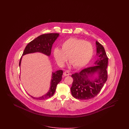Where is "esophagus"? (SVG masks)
Instances as JSON below:
<instances>
[{"mask_svg":"<svg viewBox=\"0 0 129 129\" xmlns=\"http://www.w3.org/2000/svg\"><path fill=\"white\" fill-rule=\"evenodd\" d=\"M70 75V73H69V71H65L64 73H63V75L64 76H69Z\"/></svg>","mask_w":129,"mask_h":129,"instance_id":"esophagus-1","label":"esophagus"}]
</instances>
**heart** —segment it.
<instances>
[{"label": "heart", "instance_id": "obj_1", "mask_svg": "<svg viewBox=\"0 0 129 129\" xmlns=\"http://www.w3.org/2000/svg\"><path fill=\"white\" fill-rule=\"evenodd\" d=\"M94 49L91 43L77 38H70L61 45V50L55 48L53 56L57 64L63 66L67 57L70 65L79 68L86 66L90 61Z\"/></svg>", "mask_w": 129, "mask_h": 129}]
</instances>
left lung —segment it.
Returning <instances> with one entry per match:
<instances>
[{"label": "left lung", "instance_id": "left-lung-1", "mask_svg": "<svg viewBox=\"0 0 129 129\" xmlns=\"http://www.w3.org/2000/svg\"><path fill=\"white\" fill-rule=\"evenodd\" d=\"M96 55L99 57L93 66L86 68L72 75L73 82L70 88L74 98L88 100L94 98L100 92L107 79L106 69L108 58L103 45L96 41ZM96 74V76L94 77Z\"/></svg>", "mask_w": 129, "mask_h": 129}]
</instances>
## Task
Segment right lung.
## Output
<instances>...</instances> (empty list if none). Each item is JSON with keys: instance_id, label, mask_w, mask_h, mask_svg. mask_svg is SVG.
Instances as JSON below:
<instances>
[{"instance_id": "add662e5", "label": "right lung", "mask_w": 129, "mask_h": 129, "mask_svg": "<svg viewBox=\"0 0 129 129\" xmlns=\"http://www.w3.org/2000/svg\"><path fill=\"white\" fill-rule=\"evenodd\" d=\"M59 36V34L54 33L40 35L28 44L24 49L22 56L29 53L40 52L47 56H50L52 44ZM22 59V56L20 60V68ZM62 74V70H57L52 72L50 89L45 94L39 98H35L28 94L33 98L37 100H45L51 98L54 94L57 85L61 80Z\"/></svg>"}]
</instances>
